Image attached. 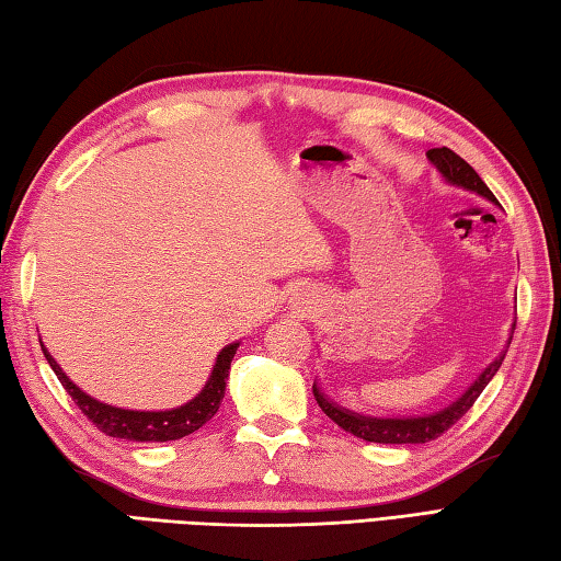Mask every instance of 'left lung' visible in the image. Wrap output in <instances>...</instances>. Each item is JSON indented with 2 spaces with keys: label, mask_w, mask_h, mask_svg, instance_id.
Returning <instances> with one entry per match:
<instances>
[{
  "label": "left lung",
  "mask_w": 561,
  "mask_h": 561,
  "mask_svg": "<svg viewBox=\"0 0 561 561\" xmlns=\"http://www.w3.org/2000/svg\"><path fill=\"white\" fill-rule=\"evenodd\" d=\"M426 157L431 159V164L440 171V176L448 181L453 186H462L467 191L477 193V196L489 198L491 203H496L494 193L489 191V186L479 179L477 171L465 162L460 154H455L448 147H433V150L426 152ZM516 329V324H513ZM511 344V336H508ZM506 358V351H501L499 356L491 360L484 373L477 377V380L467 387L462 392V397H457L453 404H448L445 409L436 411V414H426V416H409V419H377V416H365V414H356V411L339 407L336 402L322 392V387L317 382L312 385V392L317 397L319 409L324 414L339 424L344 431L353 433L356 438H363L368 443H390V445H404V443H428L436 440L438 436H443L453 424H457L470 407L477 402V397L484 392V387L491 382V377L496 375V370L501 368V363Z\"/></svg>",
  "instance_id": "left-lung-1"
}]
</instances>
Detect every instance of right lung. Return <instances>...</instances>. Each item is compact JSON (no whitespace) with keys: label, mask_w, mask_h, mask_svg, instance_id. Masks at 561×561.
Wrapping results in <instances>:
<instances>
[{"label":"right lung","mask_w":561,"mask_h":561,"mask_svg":"<svg viewBox=\"0 0 561 561\" xmlns=\"http://www.w3.org/2000/svg\"><path fill=\"white\" fill-rule=\"evenodd\" d=\"M43 348L45 360L50 363L53 373L62 387L75 399V404L82 409V414L94 424L99 431H104L111 438H125V440H137V443H164V440H179L188 436V433L198 431L203 424L217 414V409L222 404L227 377H230V363L239 344L225 346L217 353V360L213 365V373L205 382L203 390L191 399V402L181 404L176 409L167 411H135V409H121L99 402V399L89 397L87 392L79 390V387L62 373L60 365L50 356L48 348Z\"/></svg>","instance_id":"obj_1"}]
</instances>
